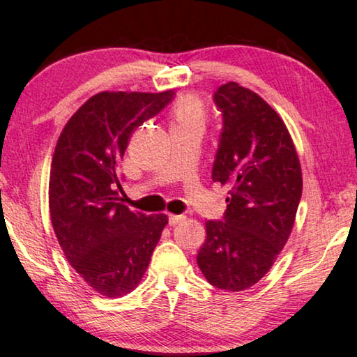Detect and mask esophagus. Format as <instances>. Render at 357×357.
Returning <instances> with one entry per match:
<instances>
[{
    "label": "esophagus",
    "instance_id": "34e87169",
    "mask_svg": "<svg viewBox=\"0 0 357 357\" xmlns=\"http://www.w3.org/2000/svg\"><path fill=\"white\" fill-rule=\"evenodd\" d=\"M167 220H169V225L171 226H175V225H178V223H182V221L185 220V217L183 215H169L167 217Z\"/></svg>",
    "mask_w": 357,
    "mask_h": 357
}]
</instances>
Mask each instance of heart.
Wrapping results in <instances>:
<instances>
[{"label":"heart","instance_id":"b5f03b06","mask_svg":"<svg viewBox=\"0 0 357 357\" xmlns=\"http://www.w3.org/2000/svg\"><path fill=\"white\" fill-rule=\"evenodd\" d=\"M174 126H195L204 128L207 120V109L196 96L180 98L172 107Z\"/></svg>","mask_w":357,"mask_h":357}]
</instances>
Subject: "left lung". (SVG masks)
I'll use <instances>...</instances> for the list:
<instances>
[{
  "mask_svg": "<svg viewBox=\"0 0 357 357\" xmlns=\"http://www.w3.org/2000/svg\"><path fill=\"white\" fill-rule=\"evenodd\" d=\"M213 101L223 115L212 180L227 185L223 220L206 221L197 266L215 288L243 291L273 266L293 231L302 172L288 128L261 96L227 82Z\"/></svg>",
  "mask_w": 357,
  "mask_h": 357,
  "instance_id": "left-lung-1",
  "label": "left lung"
}]
</instances>
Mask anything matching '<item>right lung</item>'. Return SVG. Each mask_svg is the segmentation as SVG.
I'll return each instance as SVG.
<instances>
[{
  "label": "right lung",
  "mask_w": 357,
  "mask_h": 357,
  "mask_svg": "<svg viewBox=\"0 0 357 357\" xmlns=\"http://www.w3.org/2000/svg\"><path fill=\"white\" fill-rule=\"evenodd\" d=\"M172 98L174 90L98 93L69 119L56 142L49 182L52 226L75 272L106 297L136 288L167 225L165 213L123 206L119 190L132 132Z\"/></svg>",
  "instance_id": "obj_1"
}]
</instances>
